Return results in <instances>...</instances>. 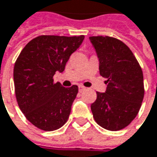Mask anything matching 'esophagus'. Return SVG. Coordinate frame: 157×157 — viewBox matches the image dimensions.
Instances as JSON below:
<instances>
[{"label":"esophagus","instance_id":"obj_1","mask_svg":"<svg viewBox=\"0 0 157 157\" xmlns=\"http://www.w3.org/2000/svg\"><path fill=\"white\" fill-rule=\"evenodd\" d=\"M86 88L84 87V86H82V85H79V91L80 92H82V91H84Z\"/></svg>","mask_w":157,"mask_h":157}]
</instances>
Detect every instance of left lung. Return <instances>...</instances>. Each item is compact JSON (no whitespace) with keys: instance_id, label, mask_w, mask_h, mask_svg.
Here are the masks:
<instances>
[{"instance_id":"8db88e82","label":"left lung","mask_w":157,"mask_h":157,"mask_svg":"<svg viewBox=\"0 0 157 157\" xmlns=\"http://www.w3.org/2000/svg\"><path fill=\"white\" fill-rule=\"evenodd\" d=\"M90 41L99 58L100 75L107 79L105 93L96 92L91 110L100 126L118 131L130 124L140 110L144 94L143 71L122 41L110 36H92Z\"/></svg>"}]
</instances>
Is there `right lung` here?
<instances>
[{"label":"right lung","mask_w":157,"mask_h":157,"mask_svg":"<svg viewBox=\"0 0 157 157\" xmlns=\"http://www.w3.org/2000/svg\"><path fill=\"white\" fill-rule=\"evenodd\" d=\"M83 39V35H41L30 41L16 60L13 81L18 105L27 120L41 130H57L69 118L78 86L63 87L53 82V75L64 70Z\"/></svg>","instance_id":"1"}]
</instances>
